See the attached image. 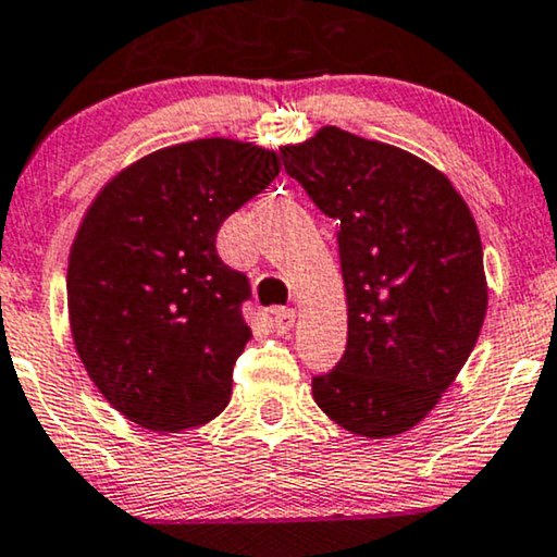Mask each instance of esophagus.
<instances>
[{
	"label": "esophagus",
	"mask_w": 557,
	"mask_h": 557,
	"mask_svg": "<svg viewBox=\"0 0 557 557\" xmlns=\"http://www.w3.org/2000/svg\"><path fill=\"white\" fill-rule=\"evenodd\" d=\"M272 323H274V331H277V334H290L295 326V311L293 308H280V311H274Z\"/></svg>",
	"instance_id": "34e87169"
}]
</instances>
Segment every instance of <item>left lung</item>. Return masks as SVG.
Segmentation results:
<instances>
[{"label": "left lung", "instance_id": "obj_1", "mask_svg": "<svg viewBox=\"0 0 557 557\" xmlns=\"http://www.w3.org/2000/svg\"><path fill=\"white\" fill-rule=\"evenodd\" d=\"M321 213L339 221L347 351L313 398L342 429L388 440L417 426L481 334V234L440 169L398 146L323 125L280 149Z\"/></svg>", "mask_w": 557, "mask_h": 557}]
</instances>
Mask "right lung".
I'll return each instance as SVG.
<instances>
[{"mask_svg":"<svg viewBox=\"0 0 557 557\" xmlns=\"http://www.w3.org/2000/svg\"><path fill=\"white\" fill-rule=\"evenodd\" d=\"M280 166L249 140H187L133 161L84 213L66 272L74 347L133 424L174 434L228 406L251 290L215 234Z\"/></svg>","mask_w":557,"mask_h":557,"instance_id":"obj_1","label":"right lung"}]
</instances>
